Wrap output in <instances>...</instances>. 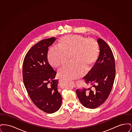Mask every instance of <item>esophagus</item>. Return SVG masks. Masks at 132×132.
I'll return each instance as SVG.
<instances>
[{"mask_svg": "<svg viewBox=\"0 0 132 132\" xmlns=\"http://www.w3.org/2000/svg\"><path fill=\"white\" fill-rule=\"evenodd\" d=\"M65 80H64V79H60V80H59V81L60 82H62V81H65Z\"/></svg>", "mask_w": 132, "mask_h": 132, "instance_id": "34e87169", "label": "esophagus"}]
</instances>
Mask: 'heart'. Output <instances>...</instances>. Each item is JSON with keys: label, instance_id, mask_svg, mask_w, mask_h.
<instances>
[{"label": "heart", "instance_id": "heart-1", "mask_svg": "<svg viewBox=\"0 0 132 132\" xmlns=\"http://www.w3.org/2000/svg\"><path fill=\"white\" fill-rule=\"evenodd\" d=\"M57 46L50 48L48 52V61L52 67L57 68L67 63L70 55L73 60L58 72V76L65 79H76L82 75L87 67H90L99 56L97 42L81 35L63 37L59 39Z\"/></svg>", "mask_w": 132, "mask_h": 132}]
</instances>
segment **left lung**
<instances>
[{"label":"left lung","instance_id":"8db88e82","mask_svg":"<svg viewBox=\"0 0 132 132\" xmlns=\"http://www.w3.org/2000/svg\"><path fill=\"white\" fill-rule=\"evenodd\" d=\"M97 42L100 47L98 58L84 77L86 84L92 87L76 90L81 103L90 109L100 106L106 101L112 90L116 73L115 59L111 48L102 39L98 38Z\"/></svg>","mask_w":132,"mask_h":132}]
</instances>
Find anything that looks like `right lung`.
<instances>
[{"label":"right lung","mask_w":132,"mask_h":132,"mask_svg":"<svg viewBox=\"0 0 132 132\" xmlns=\"http://www.w3.org/2000/svg\"><path fill=\"white\" fill-rule=\"evenodd\" d=\"M54 37L44 39L35 44L27 53L23 64V79L26 89L36 106L47 113L59 110L62 96L58 91L56 72L47 60L48 47Z\"/></svg>","instance_id":"right-lung-1"}]
</instances>
